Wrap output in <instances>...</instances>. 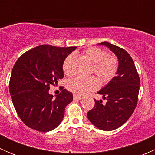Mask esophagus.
<instances>
[{"mask_svg":"<svg viewBox=\"0 0 155 155\" xmlns=\"http://www.w3.org/2000/svg\"><path fill=\"white\" fill-rule=\"evenodd\" d=\"M82 98V97L78 96V95L76 94H73V100H74V101H76V100H81Z\"/></svg>","mask_w":155,"mask_h":155,"instance_id":"obj_1","label":"esophagus"}]
</instances>
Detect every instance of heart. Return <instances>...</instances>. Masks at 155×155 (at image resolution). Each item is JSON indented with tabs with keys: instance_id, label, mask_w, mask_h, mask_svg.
<instances>
[{
	"instance_id": "b5f03b06",
	"label": "heart",
	"mask_w": 155,
	"mask_h": 155,
	"mask_svg": "<svg viewBox=\"0 0 155 155\" xmlns=\"http://www.w3.org/2000/svg\"><path fill=\"white\" fill-rule=\"evenodd\" d=\"M87 60L93 64L92 72L95 73L102 83L110 82L116 75L118 69V61L114 56L108 55L106 50L99 47H90L83 52ZM75 55L69 54L64 61L62 68L67 76L74 74ZM99 87V81L94 76L82 78L77 76L69 81L68 87L70 91L78 95H85L94 91Z\"/></svg>"
}]
</instances>
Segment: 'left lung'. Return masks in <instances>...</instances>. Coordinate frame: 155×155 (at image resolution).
I'll return each instance as SVG.
<instances>
[{"label": "left lung", "mask_w": 155, "mask_h": 155, "mask_svg": "<svg viewBox=\"0 0 155 155\" xmlns=\"http://www.w3.org/2000/svg\"><path fill=\"white\" fill-rule=\"evenodd\" d=\"M99 44L107 46L117 56L118 69L116 76L98 91L107 100V104H102V100H94V107L87 116L98 129L110 131L123 125L134 112L138 101L140 79L127 51L108 42Z\"/></svg>", "instance_id": "left-lung-1"}]
</instances>
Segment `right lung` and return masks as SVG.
<instances>
[{
  "label": "right lung",
  "mask_w": 155,
  "mask_h": 155,
  "mask_svg": "<svg viewBox=\"0 0 155 155\" xmlns=\"http://www.w3.org/2000/svg\"><path fill=\"white\" fill-rule=\"evenodd\" d=\"M76 48L41 45L25 52L15 62L10 93L17 114L31 129L48 132L63 120L65 108L73 101V94L63 87L54 97L48 90L64 77V61Z\"/></svg>",
  "instance_id": "obj_1"
}]
</instances>
